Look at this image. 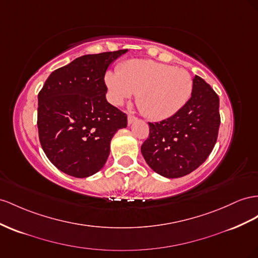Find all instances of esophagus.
<instances>
[{
	"mask_svg": "<svg viewBox=\"0 0 258 258\" xmlns=\"http://www.w3.org/2000/svg\"><path fill=\"white\" fill-rule=\"evenodd\" d=\"M137 119H138V118H137L136 116L131 115V114H129V115H128V123H129V124H130V123H132V122H135Z\"/></svg>",
	"mask_w": 258,
	"mask_h": 258,
	"instance_id": "1",
	"label": "esophagus"
}]
</instances>
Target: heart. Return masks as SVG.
<instances>
[{"instance_id": "obj_1", "label": "heart", "mask_w": 258, "mask_h": 258, "mask_svg": "<svg viewBox=\"0 0 258 258\" xmlns=\"http://www.w3.org/2000/svg\"><path fill=\"white\" fill-rule=\"evenodd\" d=\"M110 99L121 105L132 93L140 112L149 119H167L182 108L193 91V79L183 68L150 59L124 61L118 73L105 76Z\"/></svg>"}]
</instances>
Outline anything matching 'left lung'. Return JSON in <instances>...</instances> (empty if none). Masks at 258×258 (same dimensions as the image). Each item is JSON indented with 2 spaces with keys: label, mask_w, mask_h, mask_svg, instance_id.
<instances>
[{
  "label": "left lung",
  "mask_w": 258,
  "mask_h": 258,
  "mask_svg": "<svg viewBox=\"0 0 258 258\" xmlns=\"http://www.w3.org/2000/svg\"><path fill=\"white\" fill-rule=\"evenodd\" d=\"M149 126V138L141 146L145 162L164 177H183L206 161L217 141L219 97L196 76L185 105L173 116Z\"/></svg>",
  "instance_id": "8db88e82"
}]
</instances>
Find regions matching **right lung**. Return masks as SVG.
I'll return each mask as SVG.
<instances>
[{"mask_svg":"<svg viewBox=\"0 0 258 258\" xmlns=\"http://www.w3.org/2000/svg\"><path fill=\"white\" fill-rule=\"evenodd\" d=\"M127 50L83 55L54 71L38 94V131L50 162L86 178L105 165L110 140L127 115L106 101L108 66Z\"/></svg>","mask_w":258,"mask_h":258,"instance_id":"add662e5","label":"right lung"}]
</instances>
